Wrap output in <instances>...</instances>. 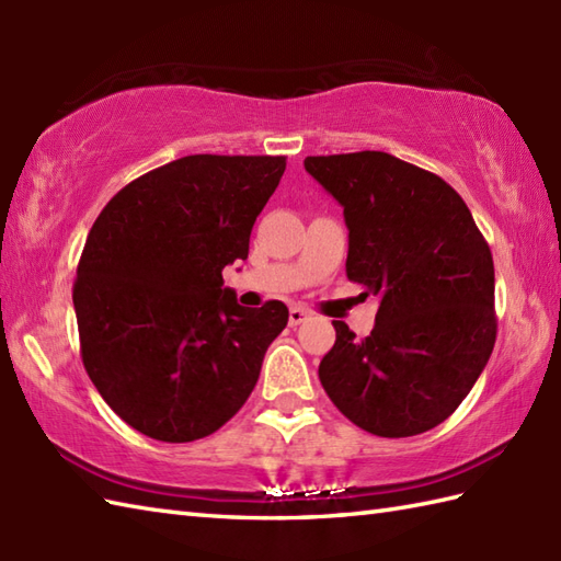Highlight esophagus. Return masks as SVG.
<instances>
[{
	"label": "esophagus",
	"mask_w": 561,
	"mask_h": 561,
	"mask_svg": "<svg viewBox=\"0 0 561 561\" xmlns=\"http://www.w3.org/2000/svg\"><path fill=\"white\" fill-rule=\"evenodd\" d=\"M308 316H311V313H308L306 308H301V306H291V308H289V325H291V328H296V325L306 323Z\"/></svg>",
	"instance_id": "obj_1"
}]
</instances>
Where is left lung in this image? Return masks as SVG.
Segmentation results:
<instances>
[{"label": "left lung", "instance_id": "obj_1", "mask_svg": "<svg viewBox=\"0 0 561 561\" xmlns=\"http://www.w3.org/2000/svg\"><path fill=\"white\" fill-rule=\"evenodd\" d=\"M344 207L347 277L380 299L376 325L318 366L335 408L368 434L404 438L456 412L496 340L492 250L444 178L386 151L306 157Z\"/></svg>", "mask_w": 561, "mask_h": 561}]
</instances>
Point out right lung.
I'll use <instances>...</instances> for the list:
<instances>
[{
	"label": "right lung",
	"mask_w": 561,
	"mask_h": 561,
	"mask_svg": "<svg viewBox=\"0 0 561 561\" xmlns=\"http://www.w3.org/2000/svg\"><path fill=\"white\" fill-rule=\"evenodd\" d=\"M287 157L195 153L127 183L81 250L75 311L81 362L137 432L187 444L224 426L253 392L289 308H243L221 270L250 231Z\"/></svg>",
	"instance_id": "right-lung-1"
}]
</instances>
